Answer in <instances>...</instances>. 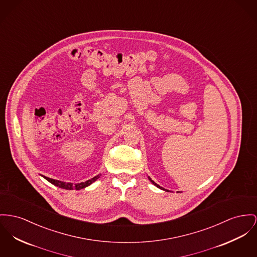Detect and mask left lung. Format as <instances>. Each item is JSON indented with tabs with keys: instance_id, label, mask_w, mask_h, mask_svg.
<instances>
[{
	"instance_id": "left-lung-1",
	"label": "left lung",
	"mask_w": 257,
	"mask_h": 257,
	"mask_svg": "<svg viewBox=\"0 0 257 257\" xmlns=\"http://www.w3.org/2000/svg\"><path fill=\"white\" fill-rule=\"evenodd\" d=\"M149 179H150V180H151V182H152V183H153V184H154V185H156V186H157V187H158V188L162 189V190H165V191H168V190H166V189L162 188V187H161V186H160V185H158V184H157V183H155L154 181H153V180H152V179H151V178H150V177H149Z\"/></svg>"
}]
</instances>
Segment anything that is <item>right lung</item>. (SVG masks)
Listing matches in <instances>:
<instances>
[{"instance_id": "right-lung-1", "label": "right lung", "mask_w": 257, "mask_h": 257, "mask_svg": "<svg viewBox=\"0 0 257 257\" xmlns=\"http://www.w3.org/2000/svg\"><path fill=\"white\" fill-rule=\"evenodd\" d=\"M49 182H51L53 185L59 187V188L66 189V190H80V189L85 188L86 186L90 185L92 182H94L97 178H99V175H96L94 176L93 178L87 180L86 182H81V183H77V184H73V183H66V182H63V181H59V180H55V179H52V178H49V177H46L44 176Z\"/></svg>"}]
</instances>
